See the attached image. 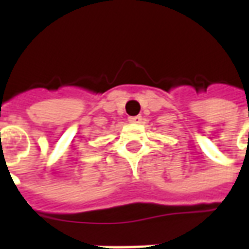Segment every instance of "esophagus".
Wrapping results in <instances>:
<instances>
[{
  "instance_id": "1",
  "label": "esophagus",
  "mask_w": 249,
  "mask_h": 249,
  "mask_svg": "<svg viewBox=\"0 0 249 249\" xmlns=\"http://www.w3.org/2000/svg\"><path fill=\"white\" fill-rule=\"evenodd\" d=\"M128 121H130V123H140L141 116L140 114L139 116H130V117H128Z\"/></svg>"
}]
</instances>
